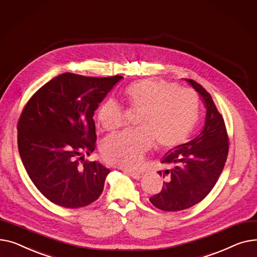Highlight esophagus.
Masks as SVG:
<instances>
[{
    "label": "esophagus",
    "mask_w": 257,
    "mask_h": 257,
    "mask_svg": "<svg viewBox=\"0 0 257 257\" xmlns=\"http://www.w3.org/2000/svg\"><path fill=\"white\" fill-rule=\"evenodd\" d=\"M127 173H128L130 176H132L135 179H140L143 176L142 172H137V171H131V172H127Z\"/></svg>",
    "instance_id": "1"
}]
</instances>
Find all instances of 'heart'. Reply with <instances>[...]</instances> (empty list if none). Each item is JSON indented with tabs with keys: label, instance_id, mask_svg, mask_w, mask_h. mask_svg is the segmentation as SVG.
I'll list each match as a JSON object with an SVG mask.
<instances>
[{
	"label": "heart",
	"instance_id": "1",
	"mask_svg": "<svg viewBox=\"0 0 257 257\" xmlns=\"http://www.w3.org/2000/svg\"><path fill=\"white\" fill-rule=\"evenodd\" d=\"M131 107L141 110L139 127L111 134L100 145L102 158L121 168H137L155 141L160 148L182 143L198 116V97L190 88L176 87L164 80H143L125 91ZM98 121L104 130L122 124V109L114 99L105 100L98 110Z\"/></svg>",
	"mask_w": 257,
	"mask_h": 257
}]
</instances>
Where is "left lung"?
<instances>
[{"label": "left lung", "mask_w": 257, "mask_h": 257, "mask_svg": "<svg viewBox=\"0 0 257 257\" xmlns=\"http://www.w3.org/2000/svg\"><path fill=\"white\" fill-rule=\"evenodd\" d=\"M202 97L206 109L202 131L188 143L166 154L161 163L166 166L159 174L165 178L163 189L149 201L165 212L187 209L204 199L215 187L228 155V136L222 115L206 90L186 79Z\"/></svg>", "instance_id": "obj_1"}]
</instances>
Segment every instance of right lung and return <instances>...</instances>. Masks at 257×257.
Listing matches in <instances>:
<instances>
[{"label":"right lung","mask_w":257,"mask_h":257,"mask_svg":"<svg viewBox=\"0 0 257 257\" xmlns=\"http://www.w3.org/2000/svg\"><path fill=\"white\" fill-rule=\"evenodd\" d=\"M121 79L65 72L27 102L18 123L20 156L35 187L53 203L79 208L102 193L110 170L85 162L84 154L95 149L94 111Z\"/></svg>","instance_id":"right-lung-1"}]
</instances>
